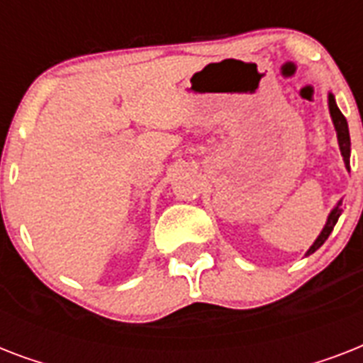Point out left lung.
<instances>
[{
	"label": "left lung",
	"mask_w": 363,
	"mask_h": 363,
	"mask_svg": "<svg viewBox=\"0 0 363 363\" xmlns=\"http://www.w3.org/2000/svg\"><path fill=\"white\" fill-rule=\"evenodd\" d=\"M328 109H330V116H332V122H333V128H335V133H337V143H339V150H341V156H343V162H345V167L347 171H350V133H349V124H347V118L343 116V113L339 111L337 104H335V96L332 92L328 94ZM341 205H343V199H339L335 207L330 211V215H328V220L322 228L320 235L315 239V242L311 245L309 250L305 252V256H309V254L316 252L318 248L324 245L328 238H330V233L333 232V226L337 224L339 216L343 213L341 209Z\"/></svg>",
	"instance_id": "left-lung-1"
}]
</instances>
